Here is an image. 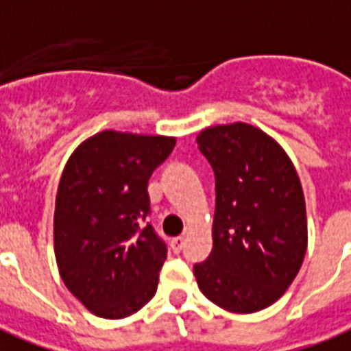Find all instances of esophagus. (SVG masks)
<instances>
[{
    "mask_svg": "<svg viewBox=\"0 0 351 351\" xmlns=\"http://www.w3.org/2000/svg\"><path fill=\"white\" fill-rule=\"evenodd\" d=\"M171 247H173V251H175V253H180L184 247L182 236H176V238H173V241H171Z\"/></svg>",
    "mask_w": 351,
    "mask_h": 351,
    "instance_id": "obj_1",
    "label": "esophagus"
}]
</instances>
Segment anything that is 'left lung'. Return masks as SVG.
I'll return each mask as SVG.
<instances>
[{
	"label": "left lung",
	"mask_w": 351,
	"mask_h": 351,
	"mask_svg": "<svg viewBox=\"0 0 351 351\" xmlns=\"http://www.w3.org/2000/svg\"><path fill=\"white\" fill-rule=\"evenodd\" d=\"M215 176L214 247L193 266L197 285L230 313H256L287 290L307 251L300 176L287 152L245 123L197 137Z\"/></svg>",
	"instance_id": "1"
}]
</instances>
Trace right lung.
Instances as JSON below:
<instances>
[{
  "label": "right lung",
  "mask_w": 351,
  "mask_h": 351,
  "mask_svg": "<svg viewBox=\"0 0 351 351\" xmlns=\"http://www.w3.org/2000/svg\"><path fill=\"white\" fill-rule=\"evenodd\" d=\"M176 139L106 130L63 171L53 241L61 279L90 313L124 318L156 294L167 245L149 223V180Z\"/></svg>",
  "instance_id": "add662e5"
}]
</instances>
